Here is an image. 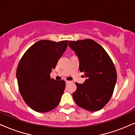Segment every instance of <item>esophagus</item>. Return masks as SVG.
Instances as JSON below:
<instances>
[{
	"instance_id": "esophagus-1",
	"label": "esophagus",
	"mask_w": 135,
	"mask_h": 135,
	"mask_svg": "<svg viewBox=\"0 0 135 135\" xmlns=\"http://www.w3.org/2000/svg\"><path fill=\"white\" fill-rule=\"evenodd\" d=\"M65 83H66V84L69 83H70V81H69V80H65Z\"/></svg>"
}]
</instances>
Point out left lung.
Returning <instances> with one entry per match:
<instances>
[{
    "label": "left lung",
    "mask_w": 135,
    "mask_h": 135,
    "mask_svg": "<svg viewBox=\"0 0 135 135\" xmlns=\"http://www.w3.org/2000/svg\"><path fill=\"white\" fill-rule=\"evenodd\" d=\"M69 46L79 61V70L86 79L75 83L72 97L80 107L90 112L100 110L112 97L117 80L114 63L103 47L91 39L69 41Z\"/></svg>",
    "instance_id": "1"
}]
</instances>
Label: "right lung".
Segmentation results:
<instances>
[{
  "instance_id": "1",
  "label": "right lung",
  "mask_w": 135,
  "mask_h": 135,
  "mask_svg": "<svg viewBox=\"0 0 135 135\" xmlns=\"http://www.w3.org/2000/svg\"><path fill=\"white\" fill-rule=\"evenodd\" d=\"M67 46L68 41H39L20 60L16 70L20 92L25 103L36 112H49L60 103L65 82L51 79L50 74Z\"/></svg>"
}]
</instances>
